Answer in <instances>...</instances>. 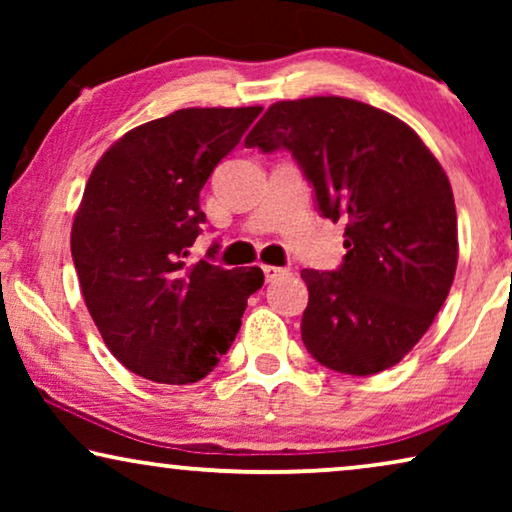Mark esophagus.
<instances>
[{
	"label": "esophagus",
	"instance_id": "1",
	"mask_svg": "<svg viewBox=\"0 0 512 512\" xmlns=\"http://www.w3.org/2000/svg\"><path fill=\"white\" fill-rule=\"evenodd\" d=\"M261 268H263L265 282H272V279L289 275V270H286V268H277V265H261Z\"/></svg>",
	"mask_w": 512,
	"mask_h": 512
}]
</instances>
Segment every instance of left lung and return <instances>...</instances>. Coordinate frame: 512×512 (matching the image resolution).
Listing matches in <instances>:
<instances>
[{"instance_id":"obj_1","label":"left lung","mask_w":512,"mask_h":512,"mask_svg":"<svg viewBox=\"0 0 512 512\" xmlns=\"http://www.w3.org/2000/svg\"><path fill=\"white\" fill-rule=\"evenodd\" d=\"M244 144L289 149L319 212L347 221L342 268L300 272L307 352L345 375L396 366L429 331L457 272V209L436 156L396 116L335 95L275 102Z\"/></svg>"}]
</instances>
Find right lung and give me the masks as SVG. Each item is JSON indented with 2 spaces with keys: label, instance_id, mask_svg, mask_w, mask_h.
Masks as SVG:
<instances>
[{
  "label": "right lung",
  "instance_id": "obj_1",
  "mask_svg": "<svg viewBox=\"0 0 512 512\" xmlns=\"http://www.w3.org/2000/svg\"><path fill=\"white\" fill-rule=\"evenodd\" d=\"M263 107H191L125 132L90 172L72 226L86 307L109 352L158 384L214 370L242 326L261 268L188 265L200 191Z\"/></svg>",
  "mask_w": 512,
  "mask_h": 512
}]
</instances>
